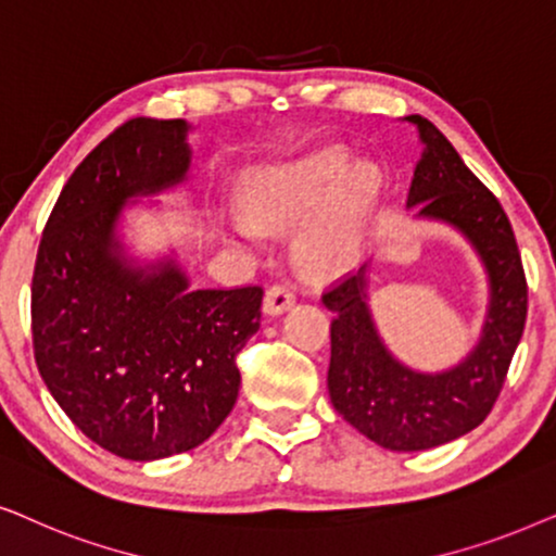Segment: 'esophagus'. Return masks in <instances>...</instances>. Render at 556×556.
Listing matches in <instances>:
<instances>
[{
    "instance_id": "1",
    "label": "esophagus",
    "mask_w": 556,
    "mask_h": 556,
    "mask_svg": "<svg viewBox=\"0 0 556 556\" xmlns=\"http://www.w3.org/2000/svg\"><path fill=\"white\" fill-rule=\"evenodd\" d=\"M294 305V292L287 282L271 285L264 294V309L269 315H282L285 309H290Z\"/></svg>"
}]
</instances>
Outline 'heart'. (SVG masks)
I'll return each mask as SVG.
<instances>
[{
	"label": "heart",
	"instance_id": "obj_1",
	"mask_svg": "<svg viewBox=\"0 0 556 556\" xmlns=\"http://www.w3.org/2000/svg\"><path fill=\"white\" fill-rule=\"evenodd\" d=\"M371 169H351V162L338 150L317 152L256 177L247 195L249 220H241L239 233L254 241L258 231L298 226L328 202L302 233L298 256L309 274L332 271L351 256L355 228L371 203Z\"/></svg>",
	"mask_w": 556,
	"mask_h": 556
}]
</instances>
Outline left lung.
Masks as SVG:
<instances>
[{
	"label": "left lung",
	"instance_id": "obj_1",
	"mask_svg": "<svg viewBox=\"0 0 556 556\" xmlns=\"http://www.w3.org/2000/svg\"><path fill=\"white\" fill-rule=\"evenodd\" d=\"M406 118L417 124L427 147L406 205L421 203L419 216L460 228L491 277V309L480 343L453 371L414 374L391 358L374 328L366 307V266L336 279L323 302L332 309L328 389L336 412L376 445L414 453L463 438L491 414L527 325L529 287L498 198L429 118Z\"/></svg>",
	"mask_w": 556,
	"mask_h": 556
}]
</instances>
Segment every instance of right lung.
Masks as SVG:
<instances>
[{"label":"right lung","instance_id":"right-lung-1","mask_svg":"<svg viewBox=\"0 0 556 556\" xmlns=\"http://www.w3.org/2000/svg\"><path fill=\"white\" fill-rule=\"evenodd\" d=\"M182 118L135 116L88 152L50 213L33 271V351L73 425L124 460L198 447L231 414L236 355L258 330V285L188 290L175 264L131 269L124 203L180 182Z\"/></svg>","mask_w":556,"mask_h":556}]
</instances>
